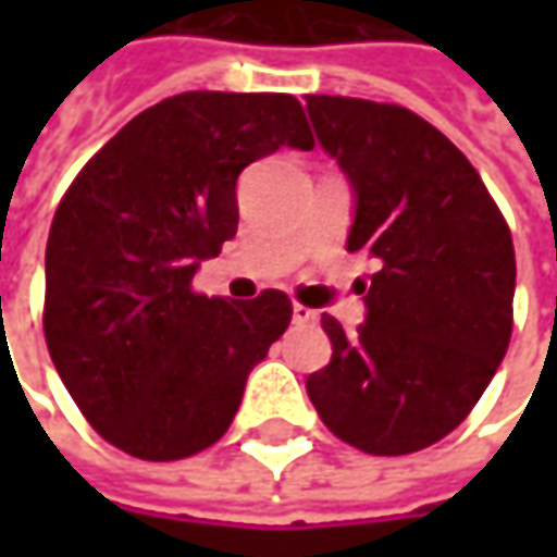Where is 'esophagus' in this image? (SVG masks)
I'll list each match as a JSON object with an SVG mask.
<instances>
[{
  "instance_id": "esophagus-1",
  "label": "esophagus",
  "mask_w": 557,
  "mask_h": 557,
  "mask_svg": "<svg viewBox=\"0 0 557 557\" xmlns=\"http://www.w3.org/2000/svg\"><path fill=\"white\" fill-rule=\"evenodd\" d=\"M290 315H294L297 325H312V322H319V312L310 310V307H304V304H294Z\"/></svg>"
}]
</instances>
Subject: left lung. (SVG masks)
<instances>
[{
    "instance_id": "8db88e82",
    "label": "left lung",
    "mask_w": 557,
    "mask_h": 557,
    "mask_svg": "<svg viewBox=\"0 0 557 557\" xmlns=\"http://www.w3.org/2000/svg\"><path fill=\"white\" fill-rule=\"evenodd\" d=\"M312 129L354 188L347 250L377 272L347 337L322 312L332 362L307 394L334 437L406 456L456 431L511 341L515 245L478 170L399 104L307 96Z\"/></svg>"
}]
</instances>
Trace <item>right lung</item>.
<instances>
[{
    "mask_svg": "<svg viewBox=\"0 0 557 557\" xmlns=\"http://www.w3.org/2000/svg\"><path fill=\"white\" fill-rule=\"evenodd\" d=\"M282 145L310 151L282 92H183L141 111L79 170L46 247L49 354L79 412L145 461L213 446L290 300H223L191 278L238 232L235 185Z\"/></svg>",
    "mask_w": 557,
    "mask_h": 557,
    "instance_id": "obj_1",
    "label": "right lung"
}]
</instances>
